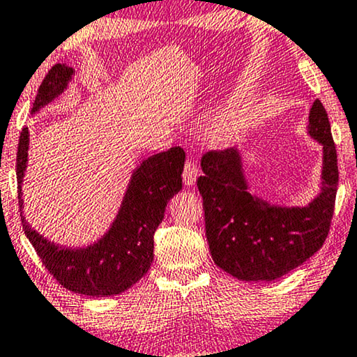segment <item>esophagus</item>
Segmentation results:
<instances>
[{
    "label": "esophagus",
    "instance_id": "1",
    "mask_svg": "<svg viewBox=\"0 0 357 357\" xmlns=\"http://www.w3.org/2000/svg\"><path fill=\"white\" fill-rule=\"evenodd\" d=\"M199 176V168L197 165H195L194 162H190V160H188L184 165V172H183V181L184 184L188 185H194L195 184V179H197Z\"/></svg>",
    "mask_w": 357,
    "mask_h": 357
}]
</instances>
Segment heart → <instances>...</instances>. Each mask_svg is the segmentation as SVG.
I'll return each instance as SVG.
<instances>
[{"instance_id":"1","label":"heart","mask_w":357,"mask_h":357,"mask_svg":"<svg viewBox=\"0 0 357 357\" xmlns=\"http://www.w3.org/2000/svg\"><path fill=\"white\" fill-rule=\"evenodd\" d=\"M244 124L243 112L238 107H228L218 113L207 128V139L213 145L229 142L234 139Z\"/></svg>"}]
</instances>
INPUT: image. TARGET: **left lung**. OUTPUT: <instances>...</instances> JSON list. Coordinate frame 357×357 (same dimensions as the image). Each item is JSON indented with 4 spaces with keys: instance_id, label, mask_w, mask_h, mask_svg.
I'll return each mask as SVG.
<instances>
[{
    "instance_id": "8db88e82",
    "label": "left lung",
    "mask_w": 357,
    "mask_h": 357,
    "mask_svg": "<svg viewBox=\"0 0 357 357\" xmlns=\"http://www.w3.org/2000/svg\"><path fill=\"white\" fill-rule=\"evenodd\" d=\"M309 134L324 147L322 192L305 207H278L249 192L238 149L202 157L197 188L213 262L234 278L273 281L299 267L327 239L333 218L338 162L320 100L309 113Z\"/></svg>"
}]
</instances>
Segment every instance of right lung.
<instances>
[{
  "label": "right lung",
  "mask_w": 357,
  "mask_h": 357,
  "mask_svg": "<svg viewBox=\"0 0 357 357\" xmlns=\"http://www.w3.org/2000/svg\"><path fill=\"white\" fill-rule=\"evenodd\" d=\"M74 69L54 64L35 97L32 113L64 92ZM29 129L24 128L17 147V192L22 208V179L27 167ZM185 153L181 147L152 155L130 178L123 205L112 228L102 239L80 249L53 244L30 228L21 212L22 228L50 275L63 288L77 294L105 298L119 294L149 272L153 260V234L165 217L168 200L183 188Z\"/></svg>",
  "instance_id": "add662e5"
}]
</instances>
